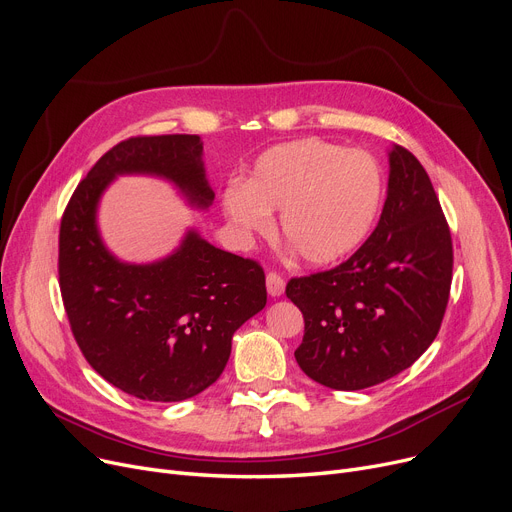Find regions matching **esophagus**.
I'll return each instance as SVG.
<instances>
[{
	"mask_svg": "<svg viewBox=\"0 0 512 512\" xmlns=\"http://www.w3.org/2000/svg\"><path fill=\"white\" fill-rule=\"evenodd\" d=\"M265 284H267V292H270V297L276 299V297H282V294H284L286 282L282 280L280 274L270 272V274H267V278H265Z\"/></svg>",
	"mask_w": 512,
	"mask_h": 512,
	"instance_id": "1",
	"label": "esophagus"
}]
</instances>
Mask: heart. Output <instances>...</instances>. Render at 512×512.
Instances as JSON below:
<instances>
[{
  "instance_id": "b5f03b06",
  "label": "heart",
  "mask_w": 512,
  "mask_h": 512,
  "mask_svg": "<svg viewBox=\"0 0 512 512\" xmlns=\"http://www.w3.org/2000/svg\"><path fill=\"white\" fill-rule=\"evenodd\" d=\"M382 205V174L359 149L299 139L261 153L247 184L224 193L228 220L245 236L267 234L280 213V232L307 265L351 255L367 238Z\"/></svg>"
}]
</instances>
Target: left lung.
<instances>
[{"instance_id": "obj_1", "label": "left lung", "mask_w": 512, "mask_h": 512, "mask_svg": "<svg viewBox=\"0 0 512 512\" xmlns=\"http://www.w3.org/2000/svg\"><path fill=\"white\" fill-rule=\"evenodd\" d=\"M388 193L361 249L330 272L292 278L305 317L299 367L332 390H363L411 367L438 336L452 282V240L419 159L388 149Z\"/></svg>"}]
</instances>
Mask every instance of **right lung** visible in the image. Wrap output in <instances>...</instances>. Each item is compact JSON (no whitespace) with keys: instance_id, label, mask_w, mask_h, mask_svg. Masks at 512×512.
I'll use <instances>...</instances> for the list:
<instances>
[{"instance_id":"right-lung-1","label":"right lung","mask_w":512,"mask_h":512,"mask_svg":"<svg viewBox=\"0 0 512 512\" xmlns=\"http://www.w3.org/2000/svg\"><path fill=\"white\" fill-rule=\"evenodd\" d=\"M118 176L166 180L201 211L215 197L197 134L134 137L107 151L76 186L60 228L72 334L89 365L122 392L155 402L193 398L222 375L234 332L265 307V274L195 228L157 261L118 259L97 224L101 197Z\"/></svg>"}]
</instances>
